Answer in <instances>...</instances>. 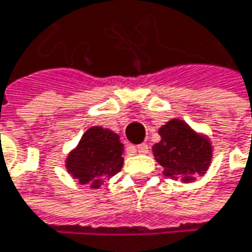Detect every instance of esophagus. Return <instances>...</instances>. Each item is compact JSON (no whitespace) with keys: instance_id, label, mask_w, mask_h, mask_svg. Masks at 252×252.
<instances>
[{"instance_id":"esophagus-1","label":"esophagus","mask_w":252,"mask_h":252,"mask_svg":"<svg viewBox=\"0 0 252 252\" xmlns=\"http://www.w3.org/2000/svg\"><path fill=\"white\" fill-rule=\"evenodd\" d=\"M137 151H138L140 154H147V153H149V146H147V144H138V146H137Z\"/></svg>"}]
</instances>
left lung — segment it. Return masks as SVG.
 Segmentation results:
<instances>
[{"mask_svg": "<svg viewBox=\"0 0 252 252\" xmlns=\"http://www.w3.org/2000/svg\"><path fill=\"white\" fill-rule=\"evenodd\" d=\"M161 141L154 144L153 154L164 174L182 182H193L203 176L212 158L211 143L194 132L182 120H172L158 129Z\"/></svg>", "mask_w": 252, "mask_h": 252, "instance_id": "left-lung-1", "label": "left lung"}]
</instances>
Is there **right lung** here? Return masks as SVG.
I'll return each mask as SVG.
<instances>
[{
    "instance_id": "right-lung-1",
    "label": "right lung",
    "mask_w": 252,
    "mask_h": 252,
    "mask_svg": "<svg viewBox=\"0 0 252 252\" xmlns=\"http://www.w3.org/2000/svg\"><path fill=\"white\" fill-rule=\"evenodd\" d=\"M123 151L124 144L120 143L115 132L92 126L83 134L78 147L69 154L66 169L80 185L98 189L105 177H111L123 169Z\"/></svg>"
}]
</instances>
